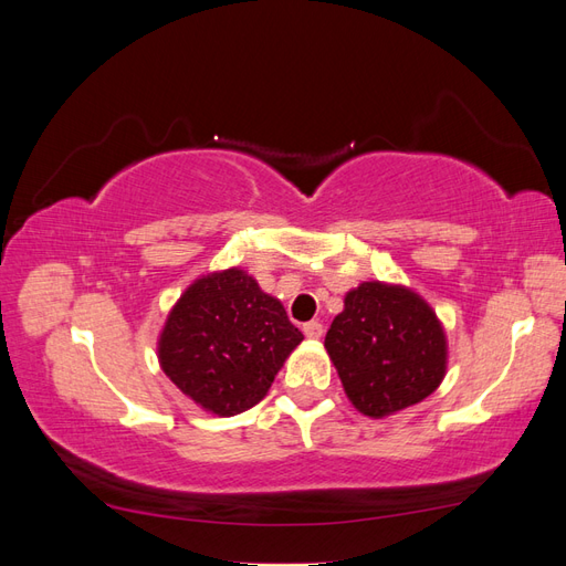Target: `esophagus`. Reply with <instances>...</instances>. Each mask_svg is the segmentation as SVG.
I'll return each instance as SVG.
<instances>
[{
    "mask_svg": "<svg viewBox=\"0 0 566 566\" xmlns=\"http://www.w3.org/2000/svg\"><path fill=\"white\" fill-rule=\"evenodd\" d=\"M302 331H304V335L310 337V339H318L323 335V325L318 321H310V323H304Z\"/></svg>",
    "mask_w": 566,
    "mask_h": 566,
    "instance_id": "esophagus-1",
    "label": "esophagus"
}]
</instances>
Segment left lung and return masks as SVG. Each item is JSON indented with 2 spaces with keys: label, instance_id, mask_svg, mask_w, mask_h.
Returning <instances> with one entry per match:
<instances>
[{
  "label": "left lung",
  "instance_id": "8db88e82",
  "mask_svg": "<svg viewBox=\"0 0 566 566\" xmlns=\"http://www.w3.org/2000/svg\"><path fill=\"white\" fill-rule=\"evenodd\" d=\"M325 352L352 406L375 420L430 397L449 366L437 312L416 290L382 281L349 290L325 335Z\"/></svg>",
  "mask_w": 566,
  "mask_h": 566
}]
</instances>
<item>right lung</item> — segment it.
<instances>
[{
	"label": "right lung",
	"instance_id": "right-lung-1",
	"mask_svg": "<svg viewBox=\"0 0 566 566\" xmlns=\"http://www.w3.org/2000/svg\"><path fill=\"white\" fill-rule=\"evenodd\" d=\"M304 335L241 266L196 279L167 314L158 364L196 406L231 418L260 403Z\"/></svg>",
	"mask_w": 566,
	"mask_h": 566
}]
</instances>
